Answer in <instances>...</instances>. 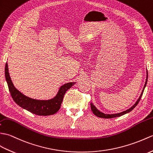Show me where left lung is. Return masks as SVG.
I'll return each mask as SVG.
<instances>
[{
  "label": "left lung",
  "mask_w": 153,
  "mask_h": 153,
  "mask_svg": "<svg viewBox=\"0 0 153 153\" xmlns=\"http://www.w3.org/2000/svg\"><path fill=\"white\" fill-rule=\"evenodd\" d=\"M147 79H148V72H147V79H146L145 83V85H144V87H143V90H142V92H141V95H140V97H139V99L137 100L136 102H135V103L133 105V106L131 107L130 108H128V109L126 110V111H124L121 112V113H116V114H105V113H102V112H101V111H100L99 110H98L97 108L93 105V103H90V106H91V111H92L93 113H94L95 115H96V116H97V117L103 118H111L118 117L123 116V115H124V114H126V113H130V111H131L135 107L137 106V105L139 103V102H140V100H141V96H142V95H143V91H144V90H145V88L146 85H147Z\"/></svg>",
  "instance_id": "obj_1"
}]
</instances>
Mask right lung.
I'll list each match as a JSON object with an SVG mask.
<instances>
[{
    "instance_id": "right-lung-1",
    "label": "right lung",
    "mask_w": 153,
    "mask_h": 153,
    "mask_svg": "<svg viewBox=\"0 0 153 153\" xmlns=\"http://www.w3.org/2000/svg\"><path fill=\"white\" fill-rule=\"evenodd\" d=\"M5 78L13 101L19 107L40 116H48L56 113L60 108L65 92L76 83V82H68L63 84L59 88L56 96L52 99L48 100H38L25 96L13 86L9 74L7 62L5 65Z\"/></svg>"
}]
</instances>
